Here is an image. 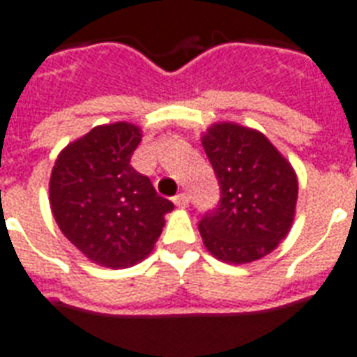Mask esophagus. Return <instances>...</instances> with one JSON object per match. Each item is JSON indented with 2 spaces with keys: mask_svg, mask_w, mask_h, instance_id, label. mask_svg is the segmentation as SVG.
Listing matches in <instances>:
<instances>
[{
  "mask_svg": "<svg viewBox=\"0 0 357 357\" xmlns=\"http://www.w3.org/2000/svg\"><path fill=\"white\" fill-rule=\"evenodd\" d=\"M174 204H176L178 208H187V206H189V197H187V192H181L178 197H174Z\"/></svg>",
  "mask_w": 357,
  "mask_h": 357,
  "instance_id": "esophagus-1",
  "label": "esophagus"
}]
</instances>
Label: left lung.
Returning <instances> with one entry per match:
<instances>
[{
    "instance_id": "1",
    "label": "left lung",
    "mask_w": 357,
    "mask_h": 357,
    "mask_svg": "<svg viewBox=\"0 0 357 357\" xmlns=\"http://www.w3.org/2000/svg\"><path fill=\"white\" fill-rule=\"evenodd\" d=\"M202 146L221 185L219 206L198 222L206 249L228 264L266 257L294 222L298 178L292 165L262 132L238 123H213Z\"/></svg>"
}]
</instances>
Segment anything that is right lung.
<instances>
[{"label":"right lung","instance_id":"right-lung-1","mask_svg":"<svg viewBox=\"0 0 357 357\" xmlns=\"http://www.w3.org/2000/svg\"><path fill=\"white\" fill-rule=\"evenodd\" d=\"M142 130L99 125L58 155L50 208L63 236L95 264L119 269L148 257L174 204L130 167Z\"/></svg>","mask_w":357,"mask_h":357}]
</instances>
